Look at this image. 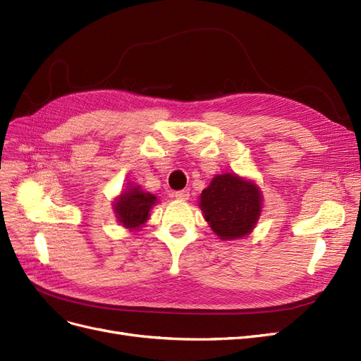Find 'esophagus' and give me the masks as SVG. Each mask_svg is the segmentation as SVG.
Masks as SVG:
<instances>
[{"mask_svg": "<svg viewBox=\"0 0 361 361\" xmlns=\"http://www.w3.org/2000/svg\"><path fill=\"white\" fill-rule=\"evenodd\" d=\"M189 196H190V193H189V190H185V189L173 193V197H176V200H180V201H188Z\"/></svg>", "mask_w": 361, "mask_h": 361, "instance_id": "obj_1", "label": "esophagus"}]
</instances>
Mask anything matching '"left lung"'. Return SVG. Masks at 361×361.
<instances>
[{"mask_svg":"<svg viewBox=\"0 0 361 361\" xmlns=\"http://www.w3.org/2000/svg\"><path fill=\"white\" fill-rule=\"evenodd\" d=\"M200 207L220 240H237L250 234L257 225L262 195L253 181L243 180L237 173H224L202 190Z\"/></svg>","mask_w":361,"mask_h":361,"instance_id":"left-lung-1","label":"left lung"}]
</instances>
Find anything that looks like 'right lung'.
Masks as SVG:
<instances>
[{"label": "right lung", "instance_id": "add662e5", "mask_svg": "<svg viewBox=\"0 0 361 361\" xmlns=\"http://www.w3.org/2000/svg\"><path fill=\"white\" fill-rule=\"evenodd\" d=\"M156 202L154 195L144 192L139 185H129V189L115 200L114 212L124 228L137 229L147 222L151 207Z\"/></svg>", "mask_w": 361, "mask_h": 361}]
</instances>
